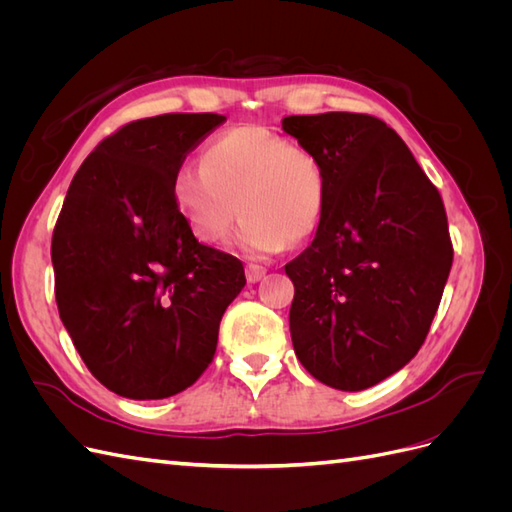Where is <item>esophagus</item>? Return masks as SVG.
I'll list each match as a JSON object with an SVG mask.
<instances>
[{
  "instance_id": "obj_1",
  "label": "esophagus",
  "mask_w": 512,
  "mask_h": 512,
  "mask_svg": "<svg viewBox=\"0 0 512 512\" xmlns=\"http://www.w3.org/2000/svg\"><path fill=\"white\" fill-rule=\"evenodd\" d=\"M265 275H267L265 267H260V265H247L245 267V277H247V282H250V284L260 282Z\"/></svg>"
}]
</instances>
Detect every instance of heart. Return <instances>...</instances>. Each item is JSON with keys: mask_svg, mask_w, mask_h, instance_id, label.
<instances>
[{"mask_svg": "<svg viewBox=\"0 0 512 512\" xmlns=\"http://www.w3.org/2000/svg\"><path fill=\"white\" fill-rule=\"evenodd\" d=\"M175 207L192 235L220 243L243 215L235 245L262 258L314 235L327 200V175L316 153L260 128L215 136L198 166L173 181Z\"/></svg>", "mask_w": 512, "mask_h": 512, "instance_id": "heart-1", "label": "heart"}]
</instances>
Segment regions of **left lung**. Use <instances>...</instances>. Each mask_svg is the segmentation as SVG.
Segmentation results:
<instances>
[{
	"instance_id": "left-lung-1",
	"label": "left lung",
	"mask_w": 512,
	"mask_h": 512,
	"mask_svg": "<svg viewBox=\"0 0 512 512\" xmlns=\"http://www.w3.org/2000/svg\"><path fill=\"white\" fill-rule=\"evenodd\" d=\"M282 130L327 175L314 241L286 265L292 346L322 384L363 391L414 359L438 312L453 265L442 198L376 117L292 115Z\"/></svg>"
}]
</instances>
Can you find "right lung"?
<instances>
[{"instance_id":"add662e5","label":"right lung","mask_w":512,"mask_h":512,"mask_svg":"<svg viewBox=\"0 0 512 512\" xmlns=\"http://www.w3.org/2000/svg\"><path fill=\"white\" fill-rule=\"evenodd\" d=\"M224 121H132L89 153L68 188L51 243L59 318L87 369L121 397L192 386L245 286L241 260L198 243L173 198L185 156Z\"/></svg>"}]
</instances>
